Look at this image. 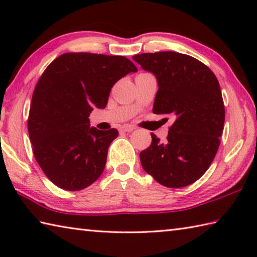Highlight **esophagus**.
<instances>
[{
  "mask_svg": "<svg viewBox=\"0 0 257 257\" xmlns=\"http://www.w3.org/2000/svg\"><path fill=\"white\" fill-rule=\"evenodd\" d=\"M134 129H135V127H133V125H130V124H123V125H121V127H120V132L130 133V132H133Z\"/></svg>",
  "mask_w": 257,
  "mask_h": 257,
  "instance_id": "34e87169",
  "label": "esophagus"
}]
</instances>
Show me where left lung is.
<instances>
[{"instance_id": "1", "label": "left lung", "mask_w": 257, "mask_h": 257, "mask_svg": "<svg viewBox=\"0 0 257 257\" xmlns=\"http://www.w3.org/2000/svg\"><path fill=\"white\" fill-rule=\"evenodd\" d=\"M133 59L158 80L153 113L173 119L167 141L151 134L150 147L139 154L142 167L169 188L193 184L206 172L220 146L224 104L219 81L201 61L177 52Z\"/></svg>"}]
</instances>
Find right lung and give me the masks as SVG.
I'll use <instances>...</instances> for the list:
<instances>
[{
    "label": "right lung",
    "instance_id": "add662e5",
    "mask_svg": "<svg viewBox=\"0 0 257 257\" xmlns=\"http://www.w3.org/2000/svg\"><path fill=\"white\" fill-rule=\"evenodd\" d=\"M137 68L125 56L80 52L52 61L35 87L28 116L34 156L64 190H81L105 168L118 130L90 127L94 107L104 108L113 85Z\"/></svg>",
    "mask_w": 257,
    "mask_h": 257
}]
</instances>
